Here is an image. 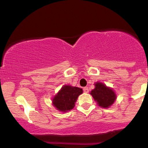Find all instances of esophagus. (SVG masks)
I'll list each match as a JSON object with an SVG mask.
<instances>
[{"label": "esophagus", "instance_id": "34e87169", "mask_svg": "<svg viewBox=\"0 0 148 148\" xmlns=\"http://www.w3.org/2000/svg\"><path fill=\"white\" fill-rule=\"evenodd\" d=\"M84 92H86V93H88V92H89V89H88V87H85V88H84Z\"/></svg>", "mask_w": 148, "mask_h": 148}]
</instances>
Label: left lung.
Here are the masks:
<instances>
[{
	"instance_id": "left-lung-1",
	"label": "left lung",
	"mask_w": 148,
	"mask_h": 148,
	"mask_svg": "<svg viewBox=\"0 0 148 148\" xmlns=\"http://www.w3.org/2000/svg\"><path fill=\"white\" fill-rule=\"evenodd\" d=\"M90 94L98 105L103 108H108L111 106L116 98L113 90L101 83H97L95 88L91 91Z\"/></svg>"
}]
</instances>
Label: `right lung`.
<instances>
[{
    "label": "right lung",
    "mask_w": 148,
    "mask_h": 148,
    "mask_svg": "<svg viewBox=\"0 0 148 148\" xmlns=\"http://www.w3.org/2000/svg\"><path fill=\"white\" fill-rule=\"evenodd\" d=\"M82 93L81 88L64 86L53 99V106L60 111H70L75 106L78 97Z\"/></svg>",
    "instance_id": "right-lung-1"
}]
</instances>
